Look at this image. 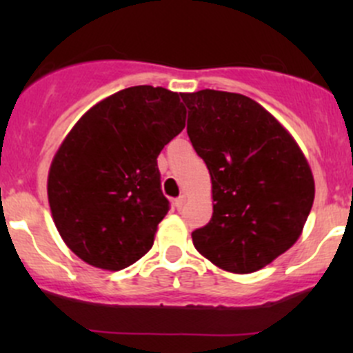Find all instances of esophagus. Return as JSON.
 <instances>
[{"label":"esophagus","mask_w":353,"mask_h":353,"mask_svg":"<svg viewBox=\"0 0 353 353\" xmlns=\"http://www.w3.org/2000/svg\"><path fill=\"white\" fill-rule=\"evenodd\" d=\"M184 203H186V196H179L176 201H174V206H176L177 210H181L184 206Z\"/></svg>","instance_id":"obj_1"}]
</instances>
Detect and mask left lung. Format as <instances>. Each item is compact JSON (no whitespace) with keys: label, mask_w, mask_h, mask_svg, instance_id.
Instances as JSON below:
<instances>
[{"label":"left lung","mask_w":353,"mask_h":353,"mask_svg":"<svg viewBox=\"0 0 353 353\" xmlns=\"http://www.w3.org/2000/svg\"><path fill=\"white\" fill-rule=\"evenodd\" d=\"M188 134L212 177V220L191 237L230 273H252L301 237L314 201L307 159L273 114L232 92L181 94Z\"/></svg>","instance_id":"8db88e82"}]
</instances>
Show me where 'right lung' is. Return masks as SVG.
<instances>
[{"mask_svg": "<svg viewBox=\"0 0 353 353\" xmlns=\"http://www.w3.org/2000/svg\"><path fill=\"white\" fill-rule=\"evenodd\" d=\"M184 126L179 94L150 85L116 92L77 121L49 167L48 198L78 258L119 272L150 251L169 212L157 157Z\"/></svg>", "mask_w": 353, "mask_h": 353, "instance_id": "right-lung-1", "label": "right lung"}]
</instances>
